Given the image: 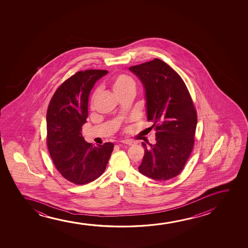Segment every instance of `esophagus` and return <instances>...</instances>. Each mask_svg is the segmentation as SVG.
<instances>
[{
    "mask_svg": "<svg viewBox=\"0 0 248 248\" xmlns=\"http://www.w3.org/2000/svg\"><path fill=\"white\" fill-rule=\"evenodd\" d=\"M121 143L130 146V145H134L135 141H132V140H121Z\"/></svg>",
    "mask_w": 248,
    "mask_h": 248,
    "instance_id": "obj_1",
    "label": "esophagus"
}]
</instances>
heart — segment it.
<instances>
[{"label": "heart", "mask_w": 248, "mask_h": 248, "mask_svg": "<svg viewBox=\"0 0 248 248\" xmlns=\"http://www.w3.org/2000/svg\"><path fill=\"white\" fill-rule=\"evenodd\" d=\"M111 87H112V92H114V94L117 96L127 93V92L135 93L136 92V82L128 75H119L112 79ZM97 95H98V92L95 91L92 95V103L95 101Z\"/></svg>", "instance_id": "obj_1"}]
</instances>
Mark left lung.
<instances>
[{
    "instance_id": "obj_1",
    "label": "left lung",
    "mask_w": 248,
    "mask_h": 248,
    "mask_svg": "<svg viewBox=\"0 0 248 248\" xmlns=\"http://www.w3.org/2000/svg\"><path fill=\"white\" fill-rule=\"evenodd\" d=\"M145 92L147 121L156 143L142 142L145 154L138 170L155 180L180 174L190 156L197 128V112L186 85L166 62L153 61L129 67Z\"/></svg>"
}]
</instances>
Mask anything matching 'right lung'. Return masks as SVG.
I'll return each mask as SVG.
<instances>
[{
  "label": "right lung",
  "mask_w": 248,
  "mask_h": 248,
  "mask_svg": "<svg viewBox=\"0 0 248 248\" xmlns=\"http://www.w3.org/2000/svg\"><path fill=\"white\" fill-rule=\"evenodd\" d=\"M107 70L79 71L56 91L46 113L47 146L62 176L72 183H90L105 171L113 143L93 146L82 136L87 122L90 93Z\"/></svg>",
  "instance_id": "1"
}]
</instances>
